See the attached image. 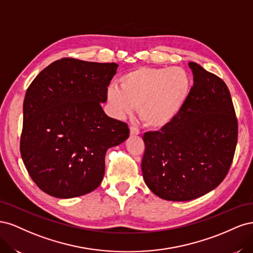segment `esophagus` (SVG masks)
Masks as SVG:
<instances>
[{"instance_id": "34e87169", "label": "esophagus", "mask_w": 253, "mask_h": 253, "mask_svg": "<svg viewBox=\"0 0 253 253\" xmlns=\"http://www.w3.org/2000/svg\"><path fill=\"white\" fill-rule=\"evenodd\" d=\"M139 129L136 128L134 126H129V134H131V136H136V135H139Z\"/></svg>"}]
</instances>
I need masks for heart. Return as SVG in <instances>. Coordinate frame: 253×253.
<instances>
[{
    "instance_id": "heart-1",
    "label": "heart",
    "mask_w": 253,
    "mask_h": 253,
    "mask_svg": "<svg viewBox=\"0 0 253 253\" xmlns=\"http://www.w3.org/2000/svg\"><path fill=\"white\" fill-rule=\"evenodd\" d=\"M190 90V75L181 67H138L121 76L120 86L110 84L105 97L114 117L129 116L138 106L144 124L160 128L179 114Z\"/></svg>"
}]
</instances>
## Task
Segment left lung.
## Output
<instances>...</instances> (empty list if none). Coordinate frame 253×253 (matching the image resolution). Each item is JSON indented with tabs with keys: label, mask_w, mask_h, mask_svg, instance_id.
<instances>
[{
	"label": "left lung",
	"mask_w": 253,
	"mask_h": 253,
	"mask_svg": "<svg viewBox=\"0 0 253 253\" xmlns=\"http://www.w3.org/2000/svg\"><path fill=\"white\" fill-rule=\"evenodd\" d=\"M193 86L182 110L160 131L143 135L145 185L158 197L188 202L215 189L230 169L237 120L225 82L190 62Z\"/></svg>",
	"instance_id": "left-lung-1"
}]
</instances>
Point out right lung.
<instances>
[{
    "mask_svg": "<svg viewBox=\"0 0 253 253\" xmlns=\"http://www.w3.org/2000/svg\"><path fill=\"white\" fill-rule=\"evenodd\" d=\"M116 63L57 60L37 76L23 103L20 150L43 192L73 198L99 187L108 149L128 138L125 122L102 110Z\"/></svg>",
    "mask_w": 253,
    "mask_h": 253,
    "instance_id": "obj_1",
    "label": "right lung"
}]
</instances>
